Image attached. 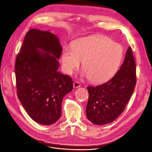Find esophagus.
I'll list each match as a JSON object with an SVG mask.
<instances>
[{
	"label": "esophagus",
	"instance_id": "obj_1",
	"mask_svg": "<svg viewBox=\"0 0 152 152\" xmlns=\"http://www.w3.org/2000/svg\"><path fill=\"white\" fill-rule=\"evenodd\" d=\"M73 86H74V87L75 88H78V87H80L81 86L80 83H79L78 81H77L74 83Z\"/></svg>",
	"mask_w": 152,
	"mask_h": 152
}]
</instances>
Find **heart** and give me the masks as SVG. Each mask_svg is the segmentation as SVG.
<instances>
[{"instance_id": "heart-1", "label": "heart", "mask_w": 152, "mask_h": 152, "mask_svg": "<svg viewBox=\"0 0 152 152\" xmlns=\"http://www.w3.org/2000/svg\"><path fill=\"white\" fill-rule=\"evenodd\" d=\"M120 44L103 35L83 38L72 47H66L62 54L65 71L71 74L79 66L81 60L84 74L94 83H101L111 78L117 72L123 58Z\"/></svg>"}]
</instances>
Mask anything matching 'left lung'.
<instances>
[{"label": "left lung", "instance_id": "1", "mask_svg": "<svg viewBox=\"0 0 152 152\" xmlns=\"http://www.w3.org/2000/svg\"><path fill=\"white\" fill-rule=\"evenodd\" d=\"M136 84V68L131 48L116 74L108 81L88 86L86 116L94 124L102 125L115 120L124 111Z\"/></svg>", "mask_w": 152, "mask_h": 152}]
</instances>
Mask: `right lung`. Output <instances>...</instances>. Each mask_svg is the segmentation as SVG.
Returning <instances> with one entry per match:
<instances>
[{"instance_id": "add662e5", "label": "right lung", "mask_w": 152, "mask_h": 152, "mask_svg": "<svg viewBox=\"0 0 152 152\" xmlns=\"http://www.w3.org/2000/svg\"><path fill=\"white\" fill-rule=\"evenodd\" d=\"M62 51L56 35L33 28L26 34L16 58L18 98L30 118L41 125L57 122L63 98L73 89L72 78L57 71Z\"/></svg>"}]
</instances>
